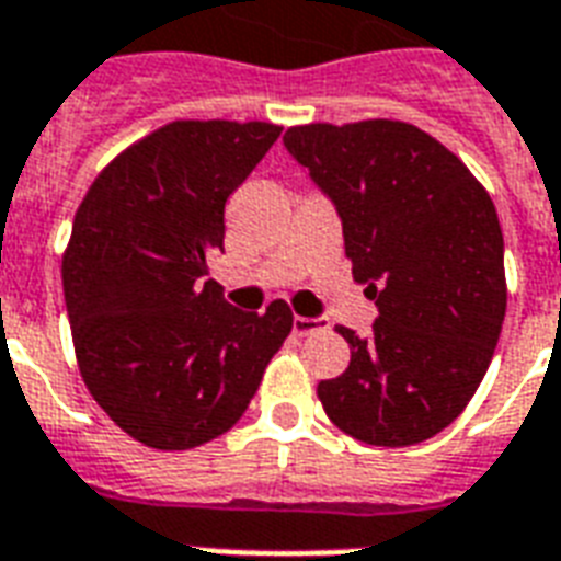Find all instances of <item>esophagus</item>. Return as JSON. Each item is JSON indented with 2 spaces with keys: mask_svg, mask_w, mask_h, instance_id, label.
I'll return each mask as SVG.
<instances>
[{
  "mask_svg": "<svg viewBox=\"0 0 561 561\" xmlns=\"http://www.w3.org/2000/svg\"><path fill=\"white\" fill-rule=\"evenodd\" d=\"M319 328H322V319H313V316H296V319H293V331H296L298 336L313 334Z\"/></svg>",
  "mask_w": 561,
  "mask_h": 561,
  "instance_id": "obj_1",
  "label": "esophagus"
}]
</instances>
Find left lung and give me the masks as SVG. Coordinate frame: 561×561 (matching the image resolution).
<instances>
[{
	"mask_svg": "<svg viewBox=\"0 0 561 561\" xmlns=\"http://www.w3.org/2000/svg\"><path fill=\"white\" fill-rule=\"evenodd\" d=\"M284 147L334 204L352 275L378 307L348 328L352 360L316 393L336 428L411 446L453 423L494 357L505 316L503 230L456 153L402 121L307 124Z\"/></svg>",
	"mask_w": 561,
	"mask_h": 561,
	"instance_id": "obj_1",
	"label": "left lung"
}]
</instances>
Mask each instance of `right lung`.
<instances>
[{"instance_id":"right-lung-1","label":"right lung","mask_w":561,"mask_h":561,"mask_svg":"<svg viewBox=\"0 0 561 561\" xmlns=\"http://www.w3.org/2000/svg\"><path fill=\"white\" fill-rule=\"evenodd\" d=\"M277 136L263 121H174L108 162L76 209L61 280L79 373L145 446L233 428L293 331L286 301L242 313L209 280L227 197Z\"/></svg>"}]
</instances>
